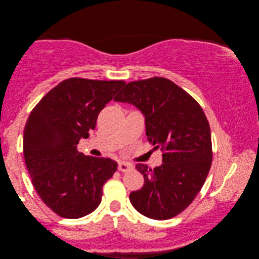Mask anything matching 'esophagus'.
Returning a JSON list of instances; mask_svg holds the SVG:
<instances>
[{
	"mask_svg": "<svg viewBox=\"0 0 259 259\" xmlns=\"http://www.w3.org/2000/svg\"><path fill=\"white\" fill-rule=\"evenodd\" d=\"M133 168V165L131 163H127V162H120L118 164V169H119L120 172H128L131 169Z\"/></svg>",
	"mask_w": 259,
	"mask_h": 259,
	"instance_id": "obj_1",
	"label": "esophagus"
}]
</instances>
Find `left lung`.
Wrapping results in <instances>:
<instances>
[{"label":"left lung","instance_id":"1","mask_svg":"<svg viewBox=\"0 0 259 259\" xmlns=\"http://www.w3.org/2000/svg\"><path fill=\"white\" fill-rule=\"evenodd\" d=\"M113 100L143 113L148 141L163 151L160 166L137 165L145 185L130 194L131 203L148 218L176 217L194 201L211 167L212 143L204 111L187 92L162 77L127 83Z\"/></svg>","mask_w":259,"mask_h":259}]
</instances>
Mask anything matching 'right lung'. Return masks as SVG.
Returning a JSON list of instances; mask_svg holds the SVG:
<instances>
[{
    "mask_svg": "<svg viewBox=\"0 0 259 259\" xmlns=\"http://www.w3.org/2000/svg\"><path fill=\"white\" fill-rule=\"evenodd\" d=\"M122 80H63L42 97L24 128L23 150L32 184L45 204L63 218L93 212L103 185L117 171L110 158L79 152L97 116L124 86Z\"/></svg>",
    "mask_w": 259,
    "mask_h": 259,
    "instance_id": "add662e5",
    "label": "right lung"
}]
</instances>
